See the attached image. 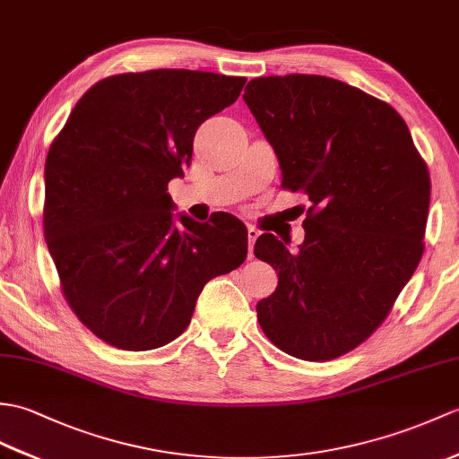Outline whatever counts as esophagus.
Returning <instances> with one entry per match:
<instances>
[{
    "label": "esophagus",
    "instance_id": "34e87169",
    "mask_svg": "<svg viewBox=\"0 0 459 459\" xmlns=\"http://www.w3.org/2000/svg\"><path fill=\"white\" fill-rule=\"evenodd\" d=\"M260 237V230L255 227H248V258H254V242Z\"/></svg>",
    "mask_w": 459,
    "mask_h": 459
}]
</instances>
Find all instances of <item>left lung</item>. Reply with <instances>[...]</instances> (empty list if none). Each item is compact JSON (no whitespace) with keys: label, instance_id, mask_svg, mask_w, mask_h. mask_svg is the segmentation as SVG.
<instances>
[{"label":"left lung","instance_id":"1","mask_svg":"<svg viewBox=\"0 0 459 459\" xmlns=\"http://www.w3.org/2000/svg\"><path fill=\"white\" fill-rule=\"evenodd\" d=\"M244 101L273 148L281 186L311 201L305 240L273 234L255 258L280 275L255 305L285 354L325 361L385 321L424 250L430 178L403 117L354 85L315 74L250 80Z\"/></svg>","mask_w":459,"mask_h":459}]
</instances>
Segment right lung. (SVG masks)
Returning a JSON list of instances; mask_svg holds the SVG:
<instances>
[{"label": "right lung", "instance_id": "add662e5", "mask_svg": "<svg viewBox=\"0 0 459 459\" xmlns=\"http://www.w3.org/2000/svg\"><path fill=\"white\" fill-rule=\"evenodd\" d=\"M247 78L148 70L82 95L45 164V238L72 311L115 348L143 351L189 326L209 280L247 260L248 230L219 212L174 215L199 125L238 100Z\"/></svg>", "mask_w": 459, "mask_h": 459}]
</instances>
